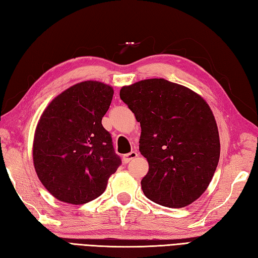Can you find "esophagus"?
Here are the masks:
<instances>
[{
    "instance_id": "1",
    "label": "esophagus",
    "mask_w": 258,
    "mask_h": 258,
    "mask_svg": "<svg viewBox=\"0 0 258 258\" xmlns=\"http://www.w3.org/2000/svg\"><path fill=\"white\" fill-rule=\"evenodd\" d=\"M136 156H138V153L132 151L131 153H128V154H125V155L123 156V162H124V163H128V162H131L132 160H134V158H135Z\"/></svg>"
}]
</instances>
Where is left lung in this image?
Wrapping results in <instances>:
<instances>
[{
	"instance_id": "1",
	"label": "left lung",
	"mask_w": 258,
	"mask_h": 258,
	"mask_svg": "<svg viewBox=\"0 0 258 258\" xmlns=\"http://www.w3.org/2000/svg\"><path fill=\"white\" fill-rule=\"evenodd\" d=\"M119 97L141 124L140 152L149 162L141 182L147 199L180 208L204 193L221 154L211 107L188 87L164 79L123 86Z\"/></svg>"
}]
</instances>
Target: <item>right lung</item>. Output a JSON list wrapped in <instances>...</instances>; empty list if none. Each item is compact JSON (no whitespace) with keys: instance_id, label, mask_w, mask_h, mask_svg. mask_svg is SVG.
Masks as SVG:
<instances>
[{"instance_id":"right-lung-1","label":"right lung","mask_w":258,"mask_h":258,"mask_svg":"<svg viewBox=\"0 0 258 258\" xmlns=\"http://www.w3.org/2000/svg\"><path fill=\"white\" fill-rule=\"evenodd\" d=\"M113 87L85 81L48 104L36 125L33 163L44 187L56 200L80 205L102 195L120 165L102 117Z\"/></svg>"}]
</instances>
